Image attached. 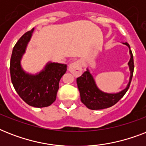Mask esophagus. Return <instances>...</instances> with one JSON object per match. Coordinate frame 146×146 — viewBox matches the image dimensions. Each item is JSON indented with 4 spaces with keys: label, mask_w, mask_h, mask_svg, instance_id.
Segmentation results:
<instances>
[{
    "label": "esophagus",
    "mask_w": 146,
    "mask_h": 146,
    "mask_svg": "<svg viewBox=\"0 0 146 146\" xmlns=\"http://www.w3.org/2000/svg\"><path fill=\"white\" fill-rule=\"evenodd\" d=\"M68 70L76 77L81 76V74H82V66H81V63H80V60L73 62V63L70 64Z\"/></svg>",
    "instance_id": "1"
}]
</instances>
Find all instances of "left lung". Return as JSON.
I'll return each mask as SVG.
<instances>
[{
	"mask_svg": "<svg viewBox=\"0 0 146 146\" xmlns=\"http://www.w3.org/2000/svg\"><path fill=\"white\" fill-rule=\"evenodd\" d=\"M123 44H126L129 48V54H130V60L128 63L129 70H130V77H129V83L127 84V87L123 90L117 93H107V92L101 91L96 86L93 76L88 69L81 76L76 79L81 102L89 109L101 110V109L108 108L113 106L122 98L123 96H124L129 89L132 77L133 75V56L132 50H130L129 44L127 42H125Z\"/></svg>",
	"mask_w": 146,
	"mask_h": 146,
	"instance_id": "1",
	"label": "left lung"
}]
</instances>
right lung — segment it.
Returning <instances> with one entry per match:
<instances>
[{"label": "right lung", "instance_id": "add662e5", "mask_svg": "<svg viewBox=\"0 0 146 146\" xmlns=\"http://www.w3.org/2000/svg\"><path fill=\"white\" fill-rule=\"evenodd\" d=\"M33 31L34 29L25 33L13 49L10 77L16 92L26 104L35 108H44L50 106L56 100L60 80L66 73V65L49 62L44 70L35 75L23 70L20 60Z\"/></svg>", "mask_w": 146, "mask_h": 146}]
</instances>
